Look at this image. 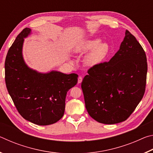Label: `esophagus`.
Returning <instances> with one entry per match:
<instances>
[{"label":"esophagus","instance_id":"obj_1","mask_svg":"<svg viewBox=\"0 0 153 153\" xmlns=\"http://www.w3.org/2000/svg\"><path fill=\"white\" fill-rule=\"evenodd\" d=\"M82 82V77L81 76H79L78 77V80H77V83H78V84H80V83H81Z\"/></svg>","mask_w":153,"mask_h":153}]
</instances>
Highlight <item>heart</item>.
<instances>
[{
	"mask_svg": "<svg viewBox=\"0 0 153 153\" xmlns=\"http://www.w3.org/2000/svg\"><path fill=\"white\" fill-rule=\"evenodd\" d=\"M100 42V39L83 41L75 46L74 51L77 54H84L92 48L86 56L85 62L88 65L94 66L102 61L108 54L109 48L107 43Z\"/></svg>",
	"mask_w": 153,
	"mask_h": 153,
	"instance_id": "heart-1",
	"label": "heart"
}]
</instances>
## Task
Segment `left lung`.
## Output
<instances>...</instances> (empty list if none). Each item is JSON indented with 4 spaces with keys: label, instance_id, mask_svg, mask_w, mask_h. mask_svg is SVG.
<instances>
[{
    "label": "left lung",
    "instance_id": "left-lung-1",
    "mask_svg": "<svg viewBox=\"0 0 153 153\" xmlns=\"http://www.w3.org/2000/svg\"><path fill=\"white\" fill-rule=\"evenodd\" d=\"M82 82L88 113L98 122L115 124L126 121L144 94L146 53L128 30L120 50L108 62L88 70Z\"/></svg>",
    "mask_w": 153,
    "mask_h": 153
}]
</instances>
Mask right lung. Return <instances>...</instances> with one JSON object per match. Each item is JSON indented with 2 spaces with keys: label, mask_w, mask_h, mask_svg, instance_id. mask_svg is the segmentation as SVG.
Segmentation results:
<instances>
[{
  "label": "right lung",
  "mask_w": 153,
  "mask_h": 153,
  "mask_svg": "<svg viewBox=\"0 0 153 153\" xmlns=\"http://www.w3.org/2000/svg\"><path fill=\"white\" fill-rule=\"evenodd\" d=\"M25 28L9 49L5 59V83L18 112L25 120L39 126L55 123L63 117L69 90L76 85L78 76L59 71L40 74L30 69L22 56Z\"/></svg>",
  "instance_id": "add662e5"
}]
</instances>
